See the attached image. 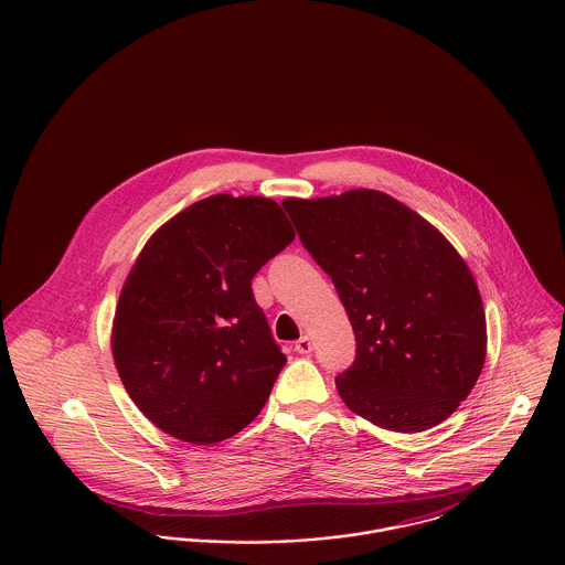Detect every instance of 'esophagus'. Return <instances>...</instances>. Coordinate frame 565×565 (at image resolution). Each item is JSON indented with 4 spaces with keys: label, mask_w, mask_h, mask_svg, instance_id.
Returning <instances> with one entry per match:
<instances>
[{
    "label": "esophagus",
    "mask_w": 565,
    "mask_h": 565,
    "mask_svg": "<svg viewBox=\"0 0 565 565\" xmlns=\"http://www.w3.org/2000/svg\"><path fill=\"white\" fill-rule=\"evenodd\" d=\"M296 351H298V353H310V351H312V340H310V337H301V339L296 342Z\"/></svg>",
    "instance_id": "1"
}]
</instances>
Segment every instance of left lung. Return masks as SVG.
Listing matches in <instances>:
<instances>
[{
  "label": "left lung",
  "mask_w": 565,
  "mask_h": 565,
  "mask_svg": "<svg viewBox=\"0 0 565 565\" xmlns=\"http://www.w3.org/2000/svg\"><path fill=\"white\" fill-rule=\"evenodd\" d=\"M303 248L332 278L355 334L337 376L353 414L396 433L448 419L487 358L478 285L450 242L379 190L285 199Z\"/></svg>",
  "instance_id": "8db88e82"
}]
</instances>
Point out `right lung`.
<instances>
[{
	"mask_svg": "<svg viewBox=\"0 0 565 565\" xmlns=\"http://www.w3.org/2000/svg\"><path fill=\"white\" fill-rule=\"evenodd\" d=\"M296 233L265 196L214 194L160 226L115 310V366L167 435L212 446L264 409L287 364L250 280Z\"/></svg>",
	"mask_w": 565,
	"mask_h": 565,
	"instance_id": "right-lung-1",
	"label": "right lung"
}]
</instances>
